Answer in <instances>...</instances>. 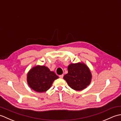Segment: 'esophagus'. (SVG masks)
<instances>
[{"mask_svg": "<svg viewBox=\"0 0 121 121\" xmlns=\"http://www.w3.org/2000/svg\"><path fill=\"white\" fill-rule=\"evenodd\" d=\"M59 78H63V75L62 74V75H59Z\"/></svg>", "mask_w": 121, "mask_h": 121, "instance_id": "esophagus-1", "label": "esophagus"}]
</instances>
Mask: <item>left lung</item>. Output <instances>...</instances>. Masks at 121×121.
Returning <instances> with one entry per match:
<instances>
[{"label": "left lung", "mask_w": 121, "mask_h": 121, "mask_svg": "<svg viewBox=\"0 0 121 121\" xmlns=\"http://www.w3.org/2000/svg\"><path fill=\"white\" fill-rule=\"evenodd\" d=\"M68 73L63 76L69 86L75 91H82L91 83V74L83 63H71L68 66Z\"/></svg>", "instance_id": "1"}]
</instances>
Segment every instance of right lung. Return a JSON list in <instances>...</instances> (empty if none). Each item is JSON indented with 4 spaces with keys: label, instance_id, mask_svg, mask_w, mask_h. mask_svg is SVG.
Segmentation results:
<instances>
[{
    "label": "right lung",
    "instance_id": "1",
    "mask_svg": "<svg viewBox=\"0 0 121 121\" xmlns=\"http://www.w3.org/2000/svg\"><path fill=\"white\" fill-rule=\"evenodd\" d=\"M27 81L29 86L38 92H45L50 88L53 82L59 78L55 72L45 66L37 65L27 73Z\"/></svg>",
    "mask_w": 121,
    "mask_h": 121
}]
</instances>
